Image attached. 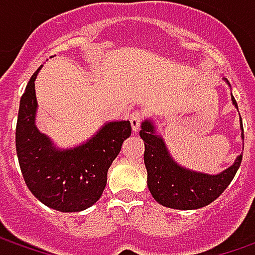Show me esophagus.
<instances>
[{
    "instance_id": "1",
    "label": "esophagus",
    "mask_w": 255,
    "mask_h": 255,
    "mask_svg": "<svg viewBox=\"0 0 255 255\" xmlns=\"http://www.w3.org/2000/svg\"><path fill=\"white\" fill-rule=\"evenodd\" d=\"M140 122H142V113L139 111H134L130 115V126H132L133 132H137L139 126H140Z\"/></svg>"
}]
</instances>
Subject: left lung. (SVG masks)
<instances>
[{
	"label": "left lung",
	"instance_id": "left-lung-1",
	"mask_svg": "<svg viewBox=\"0 0 255 255\" xmlns=\"http://www.w3.org/2000/svg\"><path fill=\"white\" fill-rule=\"evenodd\" d=\"M229 84V81L224 78ZM230 85V84H229ZM231 102L239 106L231 95ZM139 132L144 142V166L147 170V187L153 199L169 209L196 210L210 204L227 189L239 170L243 154H239L234 163L219 174H209L186 169L176 162L167 150L162 134L156 130L152 119H144ZM241 139L244 140L243 122H240Z\"/></svg>",
	"mask_w": 255,
	"mask_h": 255
}]
</instances>
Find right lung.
<instances>
[{"instance_id": "add662e5", "label": "right lung", "mask_w": 255, "mask_h": 255, "mask_svg": "<svg viewBox=\"0 0 255 255\" xmlns=\"http://www.w3.org/2000/svg\"><path fill=\"white\" fill-rule=\"evenodd\" d=\"M39 69L29 79L19 101L15 132L19 167L28 189L45 206L62 213L82 211L101 199L108 170L132 133L130 122L105 123L82 144L71 149L56 147L35 125V79Z\"/></svg>"}]
</instances>
